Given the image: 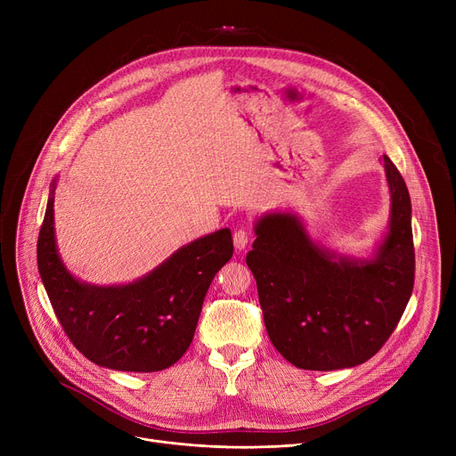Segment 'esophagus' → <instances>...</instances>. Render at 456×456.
I'll return each instance as SVG.
<instances>
[{
    "label": "esophagus",
    "instance_id": "34e87169",
    "mask_svg": "<svg viewBox=\"0 0 456 456\" xmlns=\"http://www.w3.org/2000/svg\"><path fill=\"white\" fill-rule=\"evenodd\" d=\"M232 240H234L236 251H242V249H246V246L249 242V232L246 229H238L232 234Z\"/></svg>",
    "mask_w": 456,
    "mask_h": 456
}]
</instances>
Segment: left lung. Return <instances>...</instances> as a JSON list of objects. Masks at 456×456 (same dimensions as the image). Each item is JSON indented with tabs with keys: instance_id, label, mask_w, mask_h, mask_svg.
Listing matches in <instances>:
<instances>
[{
	"instance_id": "1",
	"label": "left lung",
	"mask_w": 456,
	"mask_h": 456,
	"mask_svg": "<svg viewBox=\"0 0 456 456\" xmlns=\"http://www.w3.org/2000/svg\"><path fill=\"white\" fill-rule=\"evenodd\" d=\"M392 196L390 227L371 260L316 246L290 212L265 214L246 262L268 337L301 370L362 364L387 344L414 289L412 207L395 164L382 155Z\"/></svg>"
}]
</instances>
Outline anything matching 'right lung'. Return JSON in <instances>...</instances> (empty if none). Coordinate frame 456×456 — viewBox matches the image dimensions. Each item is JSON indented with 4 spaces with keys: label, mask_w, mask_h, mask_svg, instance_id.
Masks as SVG:
<instances>
[{
    "label": "right lung",
    "mask_w": 456,
    "mask_h": 456,
    "mask_svg": "<svg viewBox=\"0 0 456 456\" xmlns=\"http://www.w3.org/2000/svg\"><path fill=\"white\" fill-rule=\"evenodd\" d=\"M53 186L37 260L66 337L88 361L103 368L142 373L170 368L194 338L214 275L232 256L231 231L220 229L183 246L131 284H85L64 268L55 246Z\"/></svg>",
    "instance_id": "add662e5"
}]
</instances>
